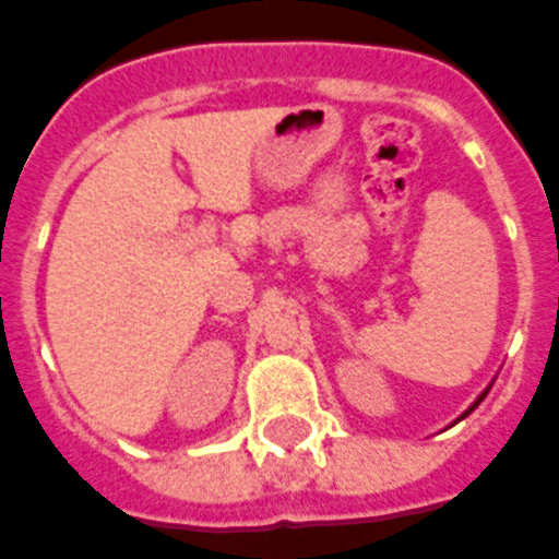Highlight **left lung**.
Returning <instances> with one entry per match:
<instances>
[{"label":"left lung","instance_id":"8db88e82","mask_svg":"<svg viewBox=\"0 0 559 559\" xmlns=\"http://www.w3.org/2000/svg\"><path fill=\"white\" fill-rule=\"evenodd\" d=\"M489 386H492V383H489ZM489 386H487V390H484V393H480V395H478V399H475V402L468 404V411H466V413H463V416H460V419H466L468 413L475 411V407H478V404H480V402H484V399H487V393H489ZM460 419H457V421H460Z\"/></svg>","mask_w":559,"mask_h":559}]
</instances>
